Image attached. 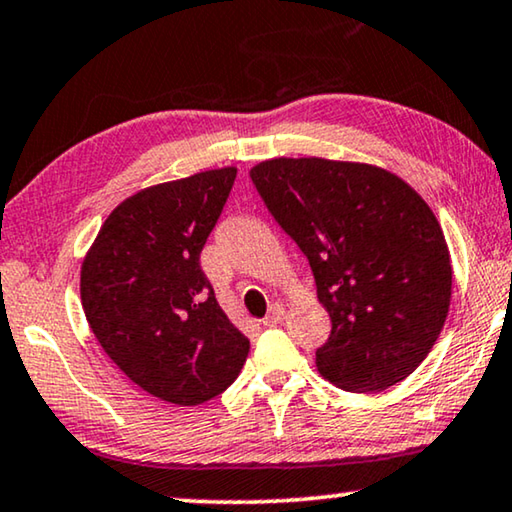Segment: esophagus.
Listing matches in <instances>:
<instances>
[{
  "instance_id": "34e87169",
  "label": "esophagus",
  "mask_w": 512,
  "mask_h": 512,
  "mask_svg": "<svg viewBox=\"0 0 512 512\" xmlns=\"http://www.w3.org/2000/svg\"><path fill=\"white\" fill-rule=\"evenodd\" d=\"M282 319H285V308H282L280 303H276V305H273V308H271L269 315H266V317L262 319V324L266 326V329H271V326H278V324L282 322Z\"/></svg>"
}]
</instances>
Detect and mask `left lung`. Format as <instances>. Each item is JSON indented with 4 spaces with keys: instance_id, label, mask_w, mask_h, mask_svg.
Segmentation results:
<instances>
[{
    "instance_id": "left-lung-1",
    "label": "left lung",
    "mask_w": 512,
    "mask_h": 512,
    "mask_svg": "<svg viewBox=\"0 0 512 512\" xmlns=\"http://www.w3.org/2000/svg\"><path fill=\"white\" fill-rule=\"evenodd\" d=\"M257 193L308 257L331 335L317 370L345 391L407 379L444 329L451 255L432 209L377 165L271 158L250 170Z\"/></svg>"
}]
</instances>
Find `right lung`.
<instances>
[{
	"mask_svg": "<svg viewBox=\"0 0 512 512\" xmlns=\"http://www.w3.org/2000/svg\"><path fill=\"white\" fill-rule=\"evenodd\" d=\"M234 179L236 167H220L140 190L82 262V308L105 354L142 391L183 407L223 393L250 349L200 266Z\"/></svg>",
	"mask_w": 512,
	"mask_h": 512,
	"instance_id": "obj_1",
	"label": "right lung"
}]
</instances>
